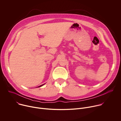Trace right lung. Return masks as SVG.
<instances>
[{
	"mask_svg": "<svg viewBox=\"0 0 121 121\" xmlns=\"http://www.w3.org/2000/svg\"><path fill=\"white\" fill-rule=\"evenodd\" d=\"M39 87H40V86H39Z\"/></svg>",
	"mask_w": 121,
	"mask_h": 121,
	"instance_id": "add662e5",
	"label": "right lung"
}]
</instances>
